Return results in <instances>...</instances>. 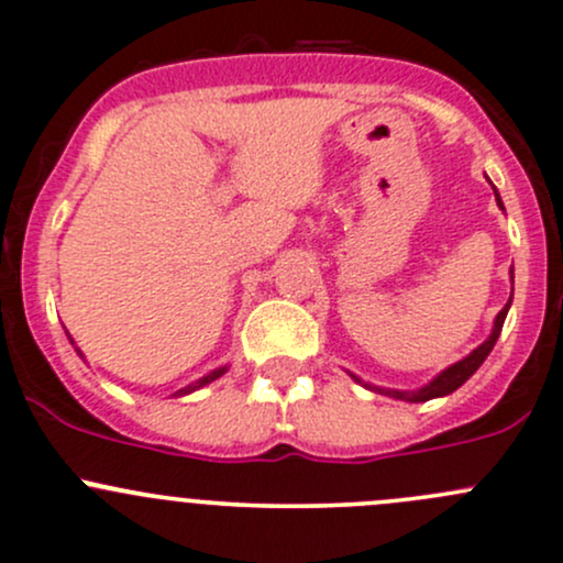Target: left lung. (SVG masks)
Wrapping results in <instances>:
<instances>
[{
    "label": "left lung",
    "mask_w": 563,
    "mask_h": 563,
    "mask_svg": "<svg viewBox=\"0 0 563 563\" xmlns=\"http://www.w3.org/2000/svg\"><path fill=\"white\" fill-rule=\"evenodd\" d=\"M494 196H497L499 209H505V207H501V198H499V192H497V190H494ZM510 279H512V271H510ZM510 303H512V295H510V300H507V306L501 308V311L497 313V319H494L492 335H488L486 341H483L481 346L475 349V352H470L467 356H464V360L453 362L451 367H445V371L440 373V376H434L432 380H429V384L421 386V389H416V391L380 389V386H371V384H365V380H362L360 376H354V373H349V376H352V378L356 380V384L365 386V389L380 391V395H389V397H395V400H405V402H427V400H434V397H445V395H451V391H456L459 386H462L464 380H467L470 376H473V373L477 371V367L483 365V360H486V356L492 354L494 343H497V338H499V332H501V324H505L507 308H510Z\"/></svg>",
    "instance_id": "obj_1"
}]
</instances>
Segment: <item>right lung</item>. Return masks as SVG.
Instances as JSON below:
<instances>
[{
  "mask_svg": "<svg viewBox=\"0 0 563 563\" xmlns=\"http://www.w3.org/2000/svg\"><path fill=\"white\" fill-rule=\"evenodd\" d=\"M66 335H69V332H66ZM71 341V338H69ZM75 343V341H71ZM77 349V346H75ZM77 354L82 356V352L80 349H77ZM82 360H86V356H82ZM222 373H228V367H217V371H211V373H207V376L203 378H198V380H192V384H187L185 389H179V391H174V397H185V395H190V391H196V389H201V386H207V384H211V380H217L222 376Z\"/></svg>",
  "mask_w": 563,
  "mask_h": 563,
  "instance_id": "right-lung-1",
  "label": "right lung"
}]
</instances>
